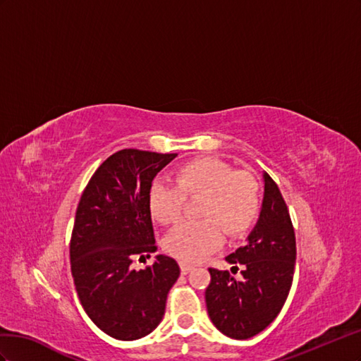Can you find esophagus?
Returning a JSON list of instances; mask_svg holds the SVG:
<instances>
[{
    "instance_id": "obj_1",
    "label": "esophagus",
    "mask_w": 361,
    "mask_h": 361,
    "mask_svg": "<svg viewBox=\"0 0 361 361\" xmlns=\"http://www.w3.org/2000/svg\"><path fill=\"white\" fill-rule=\"evenodd\" d=\"M180 269H181V274H188L193 269V266L189 264V263H184V262H180Z\"/></svg>"
}]
</instances>
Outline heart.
Masks as SVG:
<instances>
[{
	"instance_id": "heart-1",
	"label": "heart",
	"mask_w": 361,
	"mask_h": 361,
	"mask_svg": "<svg viewBox=\"0 0 361 361\" xmlns=\"http://www.w3.org/2000/svg\"><path fill=\"white\" fill-rule=\"evenodd\" d=\"M188 198H202L201 221H183L164 239V248L181 262H200L218 248L222 233L240 238L260 213V184L250 172L235 171L226 161L204 157L184 163L177 184L154 183L149 190L152 218L163 225L177 221Z\"/></svg>"
}]
</instances>
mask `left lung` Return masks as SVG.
<instances>
[{
  "label": "left lung",
  "mask_w": 361,
  "mask_h": 361,
  "mask_svg": "<svg viewBox=\"0 0 361 361\" xmlns=\"http://www.w3.org/2000/svg\"><path fill=\"white\" fill-rule=\"evenodd\" d=\"M264 198L260 218L248 240L225 257L243 267L240 281L228 271L210 267L205 304L213 325L231 338H250L269 325L281 312L292 287L296 240L286 201L276 183L263 173Z\"/></svg>",
  "instance_id": "8db88e82"
}]
</instances>
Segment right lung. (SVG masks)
I'll return each mask as SVG.
<instances>
[{
  "mask_svg": "<svg viewBox=\"0 0 361 361\" xmlns=\"http://www.w3.org/2000/svg\"><path fill=\"white\" fill-rule=\"evenodd\" d=\"M177 154L121 149L92 175L81 195L69 255L85 312L118 341L148 336L161 322L166 298L180 276L173 259L157 255L145 269L133 260L157 251L149 190L156 175Z\"/></svg>",
  "mask_w": 361,
  "mask_h": 361,
  "instance_id": "add662e5",
  "label": "right lung"
}]
</instances>
